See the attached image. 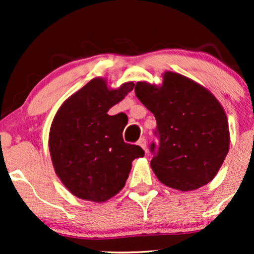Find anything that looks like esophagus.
<instances>
[{"mask_svg": "<svg viewBox=\"0 0 254 254\" xmlns=\"http://www.w3.org/2000/svg\"><path fill=\"white\" fill-rule=\"evenodd\" d=\"M137 143H138V145H141V147L143 148L145 151H147V149H145V148H147V139H145L144 137H141V138L138 139V142H137Z\"/></svg>", "mask_w": 254, "mask_h": 254, "instance_id": "34e87169", "label": "esophagus"}]
</instances>
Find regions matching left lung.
Returning a JSON list of instances; mask_svg holds the SVG:
<instances>
[{
  "label": "left lung",
  "mask_w": 254,
  "mask_h": 254,
  "mask_svg": "<svg viewBox=\"0 0 254 254\" xmlns=\"http://www.w3.org/2000/svg\"><path fill=\"white\" fill-rule=\"evenodd\" d=\"M136 97L155 116L150 166L162 184L196 190L214 179L229 149L226 113L209 90L167 71L161 87L137 82Z\"/></svg>",
  "instance_id": "1"
}]
</instances>
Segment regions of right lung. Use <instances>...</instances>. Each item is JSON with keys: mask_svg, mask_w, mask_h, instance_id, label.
<instances>
[{"mask_svg": "<svg viewBox=\"0 0 254 254\" xmlns=\"http://www.w3.org/2000/svg\"><path fill=\"white\" fill-rule=\"evenodd\" d=\"M133 82L109 89L94 78L64 101L51 124L49 147L57 176L74 196L105 202L124 188L131 162L144 155L125 143L124 122L109 110L133 89Z\"/></svg>", "mask_w": 254, "mask_h": 254, "instance_id": "add662e5", "label": "right lung"}]
</instances>
